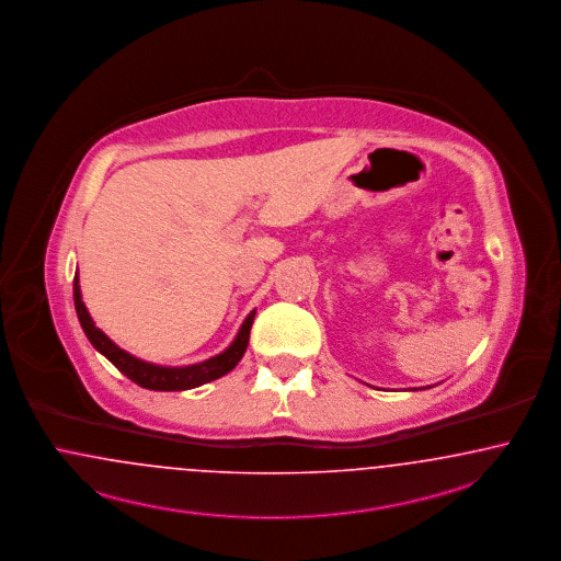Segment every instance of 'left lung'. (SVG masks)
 I'll return each mask as SVG.
<instances>
[{
	"mask_svg": "<svg viewBox=\"0 0 561 561\" xmlns=\"http://www.w3.org/2000/svg\"><path fill=\"white\" fill-rule=\"evenodd\" d=\"M430 388H432V386H430ZM413 390H417V388H413Z\"/></svg>",
	"mask_w": 561,
	"mask_h": 561,
	"instance_id": "1",
	"label": "left lung"
}]
</instances>
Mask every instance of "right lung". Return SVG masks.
Listing matches in <instances>:
<instances>
[{"label":"right lung","mask_w":561,"mask_h":561,"mask_svg":"<svg viewBox=\"0 0 561 561\" xmlns=\"http://www.w3.org/2000/svg\"><path fill=\"white\" fill-rule=\"evenodd\" d=\"M72 296H75V309H77L79 323H81L88 340L93 344V348L98 353H102L121 374H125L137 386L148 388V390H164V392L198 388L206 381L219 380V378H224L225 374H229L247 353L250 328H252V321H254V314H256V309H252L248 313L247 319L242 321V325L238 330V334L231 340V344L225 348L224 353H219L210 359L201 360V363L171 367V365H157V363L135 357L131 353L123 351L121 346H116L113 340L106 336L100 328H95L90 311H88V307L81 298L79 273H75Z\"/></svg>","instance_id":"obj_1"}]
</instances>
